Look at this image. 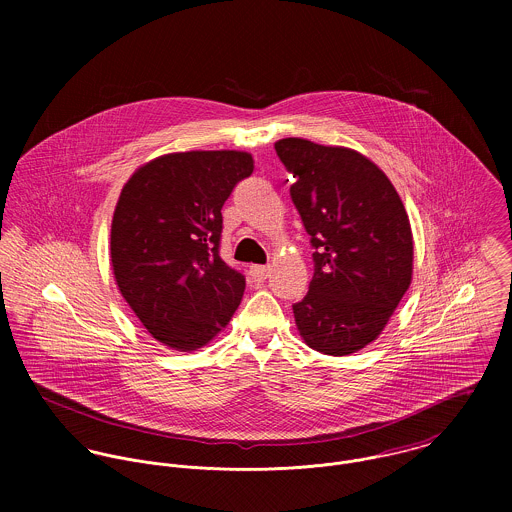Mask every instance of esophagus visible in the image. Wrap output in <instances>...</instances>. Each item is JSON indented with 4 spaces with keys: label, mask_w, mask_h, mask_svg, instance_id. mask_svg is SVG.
Here are the masks:
<instances>
[{
    "label": "esophagus",
    "mask_w": 512,
    "mask_h": 512,
    "mask_svg": "<svg viewBox=\"0 0 512 512\" xmlns=\"http://www.w3.org/2000/svg\"><path fill=\"white\" fill-rule=\"evenodd\" d=\"M270 274V266H260V264H254L250 266V276L254 282H264Z\"/></svg>",
    "instance_id": "1"
}]
</instances>
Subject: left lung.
I'll use <instances>...</instances> for the list:
<instances>
[{
	"label": "left lung",
	"instance_id": "obj_1",
	"mask_svg": "<svg viewBox=\"0 0 512 512\" xmlns=\"http://www.w3.org/2000/svg\"><path fill=\"white\" fill-rule=\"evenodd\" d=\"M293 205L311 236L313 280L293 305L307 347L345 357L376 341L412 284L414 238L386 173L357 149L278 140Z\"/></svg>",
	"mask_w": 512,
	"mask_h": 512
}]
</instances>
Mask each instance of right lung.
I'll return each instance as SVG.
<instances>
[{"mask_svg": "<svg viewBox=\"0 0 512 512\" xmlns=\"http://www.w3.org/2000/svg\"><path fill=\"white\" fill-rule=\"evenodd\" d=\"M254 171L248 151L165 153L126 181L112 217L114 280L147 333L181 353L209 345L242 301L219 256L222 205Z\"/></svg>", "mask_w": 512, "mask_h": 512, "instance_id": "right-lung-1", "label": "right lung"}]
</instances>
